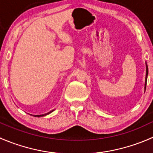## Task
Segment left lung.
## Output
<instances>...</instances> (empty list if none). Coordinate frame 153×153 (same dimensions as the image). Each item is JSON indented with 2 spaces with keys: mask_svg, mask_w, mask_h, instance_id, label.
I'll list each match as a JSON object with an SVG mask.
<instances>
[{
  "mask_svg": "<svg viewBox=\"0 0 153 153\" xmlns=\"http://www.w3.org/2000/svg\"><path fill=\"white\" fill-rule=\"evenodd\" d=\"M147 75H148V67H147V64L146 63V78H145V89H146V78H147Z\"/></svg>",
  "mask_w": 153,
  "mask_h": 153,
  "instance_id": "left-lung-1",
  "label": "left lung"
}]
</instances>
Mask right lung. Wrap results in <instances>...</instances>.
<instances>
[{
	"mask_svg": "<svg viewBox=\"0 0 153 153\" xmlns=\"http://www.w3.org/2000/svg\"><path fill=\"white\" fill-rule=\"evenodd\" d=\"M53 111H54V110H52V111H50V112H47V113L44 114V115H34V116H35V117H42V116H45V115H49V113H51V112H53Z\"/></svg>",
	"mask_w": 153,
	"mask_h": 153,
	"instance_id": "obj_1",
	"label": "right lung"
}]
</instances>
